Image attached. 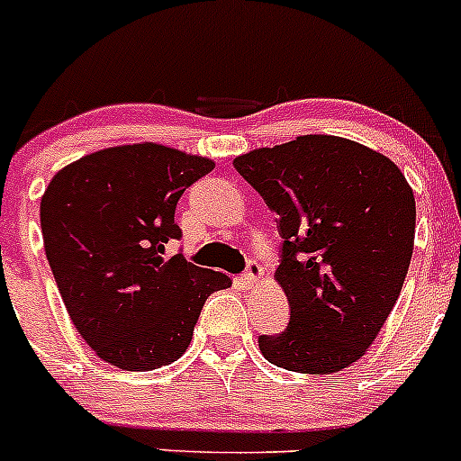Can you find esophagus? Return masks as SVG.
I'll return each mask as SVG.
<instances>
[{
	"mask_svg": "<svg viewBox=\"0 0 461 461\" xmlns=\"http://www.w3.org/2000/svg\"><path fill=\"white\" fill-rule=\"evenodd\" d=\"M261 279H263V267L258 266L257 261H249L248 270H245L243 276H240V284H243L245 288H257Z\"/></svg>",
	"mask_w": 461,
	"mask_h": 461,
	"instance_id": "1",
	"label": "esophagus"
}]
</instances>
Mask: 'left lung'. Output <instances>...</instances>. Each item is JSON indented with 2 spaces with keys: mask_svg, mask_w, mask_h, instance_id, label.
I'll use <instances>...</instances> for the list:
<instances>
[{
  "mask_svg": "<svg viewBox=\"0 0 461 461\" xmlns=\"http://www.w3.org/2000/svg\"><path fill=\"white\" fill-rule=\"evenodd\" d=\"M234 167L279 216L275 279L290 324L261 335L267 363L335 374L365 356L394 308L414 249L412 186L378 150L333 135L239 155Z\"/></svg>",
  "mask_w": 461,
  "mask_h": 461,
  "instance_id": "1",
  "label": "left lung"
}]
</instances>
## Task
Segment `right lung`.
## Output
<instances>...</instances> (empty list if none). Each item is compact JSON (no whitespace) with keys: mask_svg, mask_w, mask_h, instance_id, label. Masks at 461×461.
Segmentation results:
<instances>
[{"mask_svg":"<svg viewBox=\"0 0 461 461\" xmlns=\"http://www.w3.org/2000/svg\"><path fill=\"white\" fill-rule=\"evenodd\" d=\"M216 167L155 141L67 164L40 203L44 252L67 312L94 354L123 372L180 358L204 302L231 279L167 257L176 204Z\"/></svg>","mask_w":461,"mask_h":461,"instance_id":"obj_1","label":"right lung"}]
</instances>
